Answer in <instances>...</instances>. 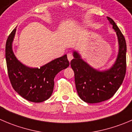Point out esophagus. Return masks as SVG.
I'll return each instance as SVG.
<instances>
[{
	"mask_svg": "<svg viewBox=\"0 0 132 132\" xmlns=\"http://www.w3.org/2000/svg\"><path fill=\"white\" fill-rule=\"evenodd\" d=\"M67 57H68V61H70V62L73 59V55L71 54V53H68V54L67 55Z\"/></svg>",
	"mask_w": 132,
	"mask_h": 132,
	"instance_id": "1",
	"label": "esophagus"
}]
</instances>
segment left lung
Instances as JSON below:
<instances>
[{
    "mask_svg": "<svg viewBox=\"0 0 132 132\" xmlns=\"http://www.w3.org/2000/svg\"><path fill=\"white\" fill-rule=\"evenodd\" d=\"M110 24L117 34L119 52L117 59L110 68L100 71L93 68L73 51L71 61L75 74V82L79 97L87 103H98L113 97L122 84L126 70V44L125 37L113 19L108 17Z\"/></svg>",
    "mask_w": 132,
    "mask_h": 132,
    "instance_id": "1",
    "label": "left lung"
}]
</instances>
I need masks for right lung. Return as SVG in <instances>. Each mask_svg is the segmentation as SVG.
<instances>
[{"label":"right lung","mask_w":132,"mask_h":132,"mask_svg":"<svg viewBox=\"0 0 132 132\" xmlns=\"http://www.w3.org/2000/svg\"><path fill=\"white\" fill-rule=\"evenodd\" d=\"M16 28L9 35L6 44V60L7 73L13 89L21 97L33 103H41L52 95L54 78L61 70L69 66L67 55L57 58L38 68L23 64L15 57L13 42Z\"/></svg>","instance_id":"1"}]
</instances>
